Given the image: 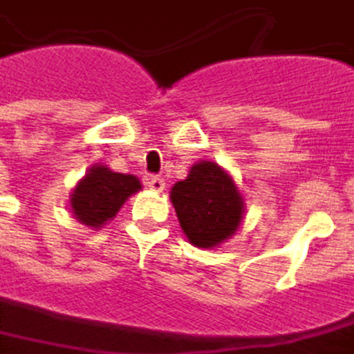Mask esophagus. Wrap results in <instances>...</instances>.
<instances>
[{
    "label": "esophagus",
    "instance_id": "esophagus-1",
    "mask_svg": "<svg viewBox=\"0 0 354 354\" xmlns=\"http://www.w3.org/2000/svg\"><path fill=\"white\" fill-rule=\"evenodd\" d=\"M148 187L156 193H161L165 189V181L161 179L160 175H151V177H148Z\"/></svg>",
    "mask_w": 354,
    "mask_h": 354
}]
</instances>
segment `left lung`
I'll return each instance as SVG.
<instances>
[{"label":"left lung","mask_w":354,"mask_h":354,"mask_svg":"<svg viewBox=\"0 0 354 354\" xmlns=\"http://www.w3.org/2000/svg\"><path fill=\"white\" fill-rule=\"evenodd\" d=\"M169 196L185 236L196 248H216L232 238L243 218L236 183L214 161L194 163Z\"/></svg>","instance_id":"left-lung-1"}]
</instances>
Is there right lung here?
I'll return each mask as SVG.
<instances>
[{
    "label": "right lung",
    "mask_w": 354,
    "mask_h": 354,
    "mask_svg": "<svg viewBox=\"0 0 354 354\" xmlns=\"http://www.w3.org/2000/svg\"><path fill=\"white\" fill-rule=\"evenodd\" d=\"M140 189L138 177L111 171L105 165H93L73 189L72 212L82 224L99 230Z\"/></svg>",
    "instance_id": "1"
}]
</instances>
